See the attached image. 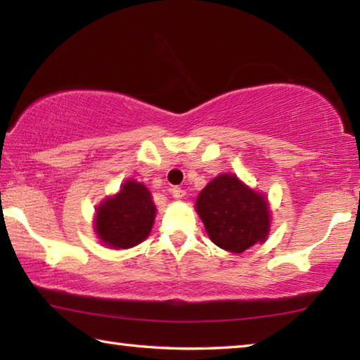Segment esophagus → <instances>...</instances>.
Segmentation results:
<instances>
[{
    "mask_svg": "<svg viewBox=\"0 0 360 360\" xmlns=\"http://www.w3.org/2000/svg\"><path fill=\"white\" fill-rule=\"evenodd\" d=\"M172 193H173L174 198H182L186 195V191H184V188H181V187H174Z\"/></svg>",
    "mask_w": 360,
    "mask_h": 360,
    "instance_id": "esophagus-1",
    "label": "esophagus"
}]
</instances>
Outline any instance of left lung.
<instances>
[{
    "label": "left lung",
    "mask_w": 360,
    "mask_h": 360,
    "mask_svg": "<svg viewBox=\"0 0 360 360\" xmlns=\"http://www.w3.org/2000/svg\"><path fill=\"white\" fill-rule=\"evenodd\" d=\"M197 211L211 241L230 252L265 241L270 229L266 200L233 174L212 179L198 195Z\"/></svg>",
    "instance_id": "1"
}]
</instances>
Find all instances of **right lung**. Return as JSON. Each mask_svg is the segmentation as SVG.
Masks as SVG:
<instances>
[{"label":"right lung","mask_w":360,"mask_h":360,"mask_svg":"<svg viewBox=\"0 0 360 360\" xmlns=\"http://www.w3.org/2000/svg\"><path fill=\"white\" fill-rule=\"evenodd\" d=\"M155 217L150 192L141 182L127 181L120 192L96 210L95 230L108 246L127 249L148 238Z\"/></svg>","instance_id":"obj_1"}]
</instances>
